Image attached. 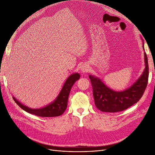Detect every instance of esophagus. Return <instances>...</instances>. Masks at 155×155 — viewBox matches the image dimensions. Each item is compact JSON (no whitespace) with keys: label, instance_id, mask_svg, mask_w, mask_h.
<instances>
[{"label":"esophagus","instance_id":"esophagus-1","mask_svg":"<svg viewBox=\"0 0 155 155\" xmlns=\"http://www.w3.org/2000/svg\"><path fill=\"white\" fill-rule=\"evenodd\" d=\"M81 72H82L83 73L87 72V71H88V68H87V67H85V66H83V67H81Z\"/></svg>","mask_w":155,"mask_h":155}]
</instances>
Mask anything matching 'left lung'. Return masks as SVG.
I'll list each match as a JSON object with an SVG mask.
<instances>
[{
	"instance_id": "8db88e82",
	"label": "left lung",
	"mask_w": 155,
	"mask_h": 155,
	"mask_svg": "<svg viewBox=\"0 0 155 155\" xmlns=\"http://www.w3.org/2000/svg\"><path fill=\"white\" fill-rule=\"evenodd\" d=\"M143 48L144 46L143 43ZM145 68L141 76L130 88L116 92L107 87L99 78L90 75L95 105L98 109L106 112L123 111L140 100L147 87L149 66L146 53H144Z\"/></svg>"
}]
</instances>
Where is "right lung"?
<instances>
[{
	"mask_svg": "<svg viewBox=\"0 0 155 155\" xmlns=\"http://www.w3.org/2000/svg\"><path fill=\"white\" fill-rule=\"evenodd\" d=\"M79 78H80V75L78 73L70 75L67 79L66 82L64 83L61 91L56 100L50 105L43 108H41V109H31V108L21 104L14 97H13V99L22 109L28 112L30 114L41 117L59 116L61 115L64 110H66L70 90H71V88L74 83L78 80Z\"/></svg>",
	"mask_w": 155,
	"mask_h": 155,
	"instance_id": "obj_1",
	"label": "right lung"
}]
</instances>
